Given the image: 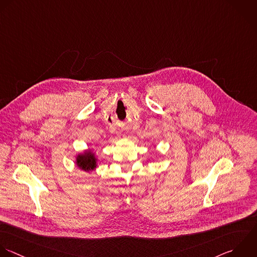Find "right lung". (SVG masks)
I'll use <instances>...</instances> for the list:
<instances>
[{
    "label": "right lung",
    "mask_w": 257,
    "mask_h": 257,
    "mask_svg": "<svg viewBox=\"0 0 257 257\" xmlns=\"http://www.w3.org/2000/svg\"><path fill=\"white\" fill-rule=\"evenodd\" d=\"M98 156L92 149H87L76 155V166L85 172H92L97 168Z\"/></svg>",
    "instance_id": "right-lung-1"
}]
</instances>
